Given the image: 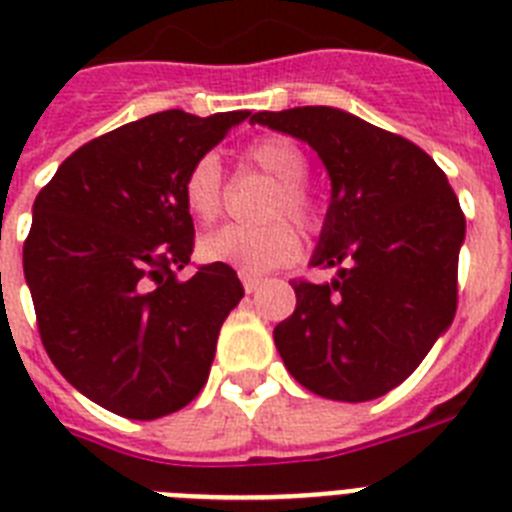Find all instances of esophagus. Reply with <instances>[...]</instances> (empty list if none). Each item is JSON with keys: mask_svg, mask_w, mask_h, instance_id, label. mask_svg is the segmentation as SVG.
Segmentation results:
<instances>
[{"mask_svg": "<svg viewBox=\"0 0 512 512\" xmlns=\"http://www.w3.org/2000/svg\"><path fill=\"white\" fill-rule=\"evenodd\" d=\"M261 287V279H256V277H243V290L248 292V295H253V292L259 290Z\"/></svg>", "mask_w": 512, "mask_h": 512, "instance_id": "1", "label": "esophagus"}]
</instances>
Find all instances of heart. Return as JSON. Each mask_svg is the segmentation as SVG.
<instances>
[{"label": "heart", "mask_w": 512, "mask_h": 512, "mask_svg": "<svg viewBox=\"0 0 512 512\" xmlns=\"http://www.w3.org/2000/svg\"><path fill=\"white\" fill-rule=\"evenodd\" d=\"M240 163L274 181V191L266 202V225H227L202 240V259L209 264L230 266L246 277H261L277 266L298 259L300 238L287 216L303 230H316L321 207L305 176L308 157L295 139L285 134H264L240 150ZM183 202L196 222H214L222 212V170L212 155L199 157L183 176Z\"/></svg>", "instance_id": "obj_1"}]
</instances>
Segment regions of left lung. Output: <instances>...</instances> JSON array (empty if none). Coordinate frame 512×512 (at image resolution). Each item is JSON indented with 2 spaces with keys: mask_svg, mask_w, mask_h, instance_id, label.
I'll return each mask as SVG.
<instances>
[{
  "mask_svg": "<svg viewBox=\"0 0 512 512\" xmlns=\"http://www.w3.org/2000/svg\"><path fill=\"white\" fill-rule=\"evenodd\" d=\"M251 124L308 142L331 204L298 305L274 344L300 386L331 401L378 399L404 383L451 326L466 217L438 163L409 139L329 106L253 113Z\"/></svg>",
  "mask_w": 512,
  "mask_h": 512,
  "instance_id": "1",
  "label": "left lung"
}]
</instances>
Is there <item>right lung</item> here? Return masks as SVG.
Returning <instances> with one entry per match:
<instances>
[{
  "label": "right lung",
  "mask_w": 512,
  "mask_h": 512,
  "mask_svg": "<svg viewBox=\"0 0 512 512\" xmlns=\"http://www.w3.org/2000/svg\"><path fill=\"white\" fill-rule=\"evenodd\" d=\"M248 116H144L82 144L36 196L23 269L41 342L108 412L165 417L207 383L243 285L222 264L178 279L194 251L183 176Z\"/></svg>",
  "instance_id": "add662e5"
}]
</instances>
